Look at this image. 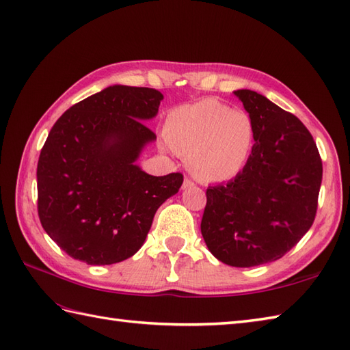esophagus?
<instances>
[{
  "mask_svg": "<svg viewBox=\"0 0 350 350\" xmlns=\"http://www.w3.org/2000/svg\"><path fill=\"white\" fill-rule=\"evenodd\" d=\"M192 186H193V182L191 180V178H185L182 188H183V189H189V188H192Z\"/></svg>",
  "mask_w": 350,
  "mask_h": 350,
  "instance_id": "34e87169",
  "label": "esophagus"
}]
</instances>
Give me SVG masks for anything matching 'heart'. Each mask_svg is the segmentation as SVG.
<instances>
[{
	"instance_id": "obj_1",
	"label": "heart",
	"mask_w": 350,
	"mask_h": 350,
	"mask_svg": "<svg viewBox=\"0 0 350 350\" xmlns=\"http://www.w3.org/2000/svg\"><path fill=\"white\" fill-rule=\"evenodd\" d=\"M254 138V122L245 110L202 100L170 111L164 148L188 158L200 180L226 182L246 167Z\"/></svg>"
}]
</instances>
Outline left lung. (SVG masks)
I'll return each mask as SVG.
<instances>
[{
	"instance_id": "left-lung-1",
	"label": "left lung",
	"mask_w": 350,
	"mask_h": 350,
	"mask_svg": "<svg viewBox=\"0 0 350 350\" xmlns=\"http://www.w3.org/2000/svg\"><path fill=\"white\" fill-rule=\"evenodd\" d=\"M234 95L254 122L255 144L240 174L208 186L201 234L219 261L255 267L282 258L310 230L322 161L297 116L255 91Z\"/></svg>"
}]
</instances>
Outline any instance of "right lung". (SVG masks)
<instances>
[{
    "mask_svg": "<svg viewBox=\"0 0 350 350\" xmlns=\"http://www.w3.org/2000/svg\"><path fill=\"white\" fill-rule=\"evenodd\" d=\"M157 89L115 85L56 120L37 165L38 216L71 258L110 265L143 246L153 216L178 192L180 173L150 176L135 164L157 140L144 122L158 115Z\"/></svg>",
    "mask_w": 350,
    "mask_h": 350,
    "instance_id": "right-lung-1",
    "label": "right lung"
}]
</instances>
